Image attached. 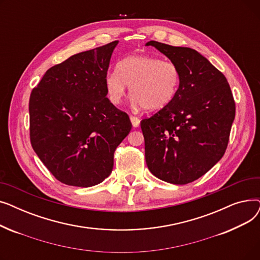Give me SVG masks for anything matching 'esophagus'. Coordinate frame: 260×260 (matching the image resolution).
Listing matches in <instances>:
<instances>
[{"mask_svg":"<svg viewBox=\"0 0 260 260\" xmlns=\"http://www.w3.org/2000/svg\"><path fill=\"white\" fill-rule=\"evenodd\" d=\"M129 118H131V121H132V124H133V126H134V127H138V126H139V124H140V119H139L138 117L133 116V115H132Z\"/></svg>","mask_w":260,"mask_h":260,"instance_id":"1","label":"esophagus"}]
</instances>
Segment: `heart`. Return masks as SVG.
Returning a JSON list of instances; mask_svg holds the SVG:
<instances>
[{"label":"heart","instance_id":"heart-1","mask_svg":"<svg viewBox=\"0 0 260 260\" xmlns=\"http://www.w3.org/2000/svg\"><path fill=\"white\" fill-rule=\"evenodd\" d=\"M180 81V70L174 62L134 54L123 59L117 70L106 75L105 86L109 101L115 105L121 103L128 85L136 105L147 111H159L173 101Z\"/></svg>","mask_w":260,"mask_h":260}]
</instances>
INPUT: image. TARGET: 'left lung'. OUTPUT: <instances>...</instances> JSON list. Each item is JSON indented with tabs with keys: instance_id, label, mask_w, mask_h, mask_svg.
Listing matches in <instances>:
<instances>
[{
	"instance_id": "8db88e82",
	"label": "left lung",
	"mask_w": 260,
	"mask_h": 260,
	"mask_svg": "<svg viewBox=\"0 0 260 260\" xmlns=\"http://www.w3.org/2000/svg\"><path fill=\"white\" fill-rule=\"evenodd\" d=\"M177 66L180 85L173 101L140 122L145 160L157 178L186 184L219 161L228 147L235 101L226 78L188 47L149 41Z\"/></svg>"
}]
</instances>
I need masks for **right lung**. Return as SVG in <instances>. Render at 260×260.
Masks as SVG:
<instances>
[{
  "label": "right lung",
  "instance_id": "1",
  "mask_svg": "<svg viewBox=\"0 0 260 260\" xmlns=\"http://www.w3.org/2000/svg\"><path fill=\"white\" fill-rule=\"evenodd\" d=\"M118 41L50 67L29 98L34 151L60 182L88 187L114 167V153L132 129L126 113L107 99L105 77Z\"/></svg>",
  "mask_w": 260,
  "mask_h": 260
}]
</instances>
